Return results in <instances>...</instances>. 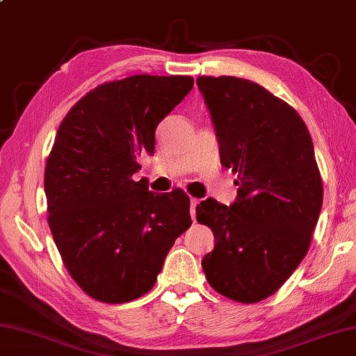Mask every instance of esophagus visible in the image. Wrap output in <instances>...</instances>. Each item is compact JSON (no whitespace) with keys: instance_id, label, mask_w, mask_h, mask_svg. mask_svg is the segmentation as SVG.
<instances>
[{"instance_id":"1","label":"esophagus","mask_w":356,"mask_h":356,"mask_svg":"<svg viewBox=\"0 0 356 356\" xmlns=\"http://www.w3.org/2000/svg\"><path fill=\"white\" fill-rule=\"evenodd\" d=\"M198 204H200V200H196V198L190 200V216H192L193 220L196 217V206H198Z\"/></svg>"}]
</instances>
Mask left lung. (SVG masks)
I'll return each mask as SVG.
<instances>
[{
  "mask_svg": "<svg viewBox=\"0 0 356 356\" xmlns=\"http://www.w3.org/2000/svg\"><path fill=\"white\" fill-rule=\"evenodd\" d=\"M222 166L238 174L230 206L208 198L196 220L214 233L201 265L217 293L243 304L272 296L309 251L323 204L314 142L299 113L261 84L200 76Z\"/></svg>",
  "mask_w": 356,
  "mask_h": 356,
  "instance_id": "obj_1",
  "label": "left lung"
}]
</instances>
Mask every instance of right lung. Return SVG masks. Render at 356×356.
Here are the masks:
<instances>
[{"label":"right lung","instance_id":"add662e5","mask_svg":"<svg viewBox=\"0 0 356 356\" xmlns=\"http://www.w3.org/2000/svg\"><path fill=\"white\" fill-rule=\"evenodd\" d=\"M192 88V76L100 84L59 126L44 171L47 222L68 273L95 300L123 304L148 293L192 225L184 192L155 195L132 179L137 158L155 152L156 126Z\"/></svg>","mask_w":356,"mask_h":356}]
</instances>
